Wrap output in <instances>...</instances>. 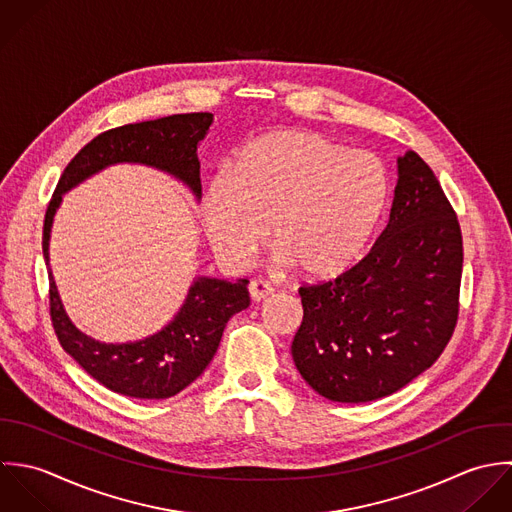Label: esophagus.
Returning <instances> with one entry per match:
<instances>
[{
    "label": "esophagus",
    "instance_id": "1",
    "mask_svg": "<svg viewBox=\"0 0 512 512\" xmlns=\"http://www.w3.org/2000/svg\"><path fill=\"white\" fill-rule=\"evenodd\" d=\"M249 295L255 303H261L273 295V287L265 281H251L249 283Z\"/></svg>",
    "mask_w": 512,
    "mask_h": 512
}]
</instances>
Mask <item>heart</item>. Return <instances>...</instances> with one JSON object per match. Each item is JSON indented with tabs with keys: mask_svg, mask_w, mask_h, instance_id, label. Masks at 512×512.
<instances>
[{
	"mask_svg": "<svg viewBox=\"0 0 512 512\" xmlns=\"http://www.w3.org/2000/svg\"><path fill=\"white\" fill-rule=\"evenodd\" d=\"M388 204L382 162L310 130H275L245 144L229 174L205 190L213 253L247 267L267 239L283 265L310 281L348 271L364 253Z\"/></svg>",
	"mask_w": 512,
	"mask_h": 512,
	"instance_id": "obj_1",
	"label": "heart"
}]
</instances>
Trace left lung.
Returning a JSON list of instances; mask_svg holds the SVG:
<instances>
[{"mask_svg": "<svg viewBox=\"0 0 512 512\" xmlns=\"http://www.w3.org/2000/svg\"><path fill=\"white\" fill-rule=\"evenodd\" d=\"M463 237L433 170L398 158L390 221L370 253L334 281L303 285L291 352L308 386L332 402L390 396L425 372L459 316Z\"/></svg>", "mask_w": 512, "mask_h": 512, "instance_id": "8db88e82", "label": "left lung"}]
</instances>
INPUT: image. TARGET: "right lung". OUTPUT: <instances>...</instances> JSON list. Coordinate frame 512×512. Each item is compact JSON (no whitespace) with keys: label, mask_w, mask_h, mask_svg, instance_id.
<instances>
[{"label":"right lung","mask_w":512,"mask_h":512,"mask_svg":"<svg viewBox=\"0 0 512 512\" xmlns=\"http://www.w3.org/2000/svg\"><path fill=\"white\" fill-rule=\"evenodd\" d=\"M213 114L190 112L124 124L93 138L67 164L45 211L43 257L49 271V312L63 350L104 388L140 400L172 398L204 374L217 352L227 320L249 307L247 279L235 283L198 277L174 320L160 332L126 344L99 342L81 332L67 316L51 267L49 237L63 194L112 164L158 168L202 198L198 144Z\"/></svg>","instance_id":"1"}]
</instances>
